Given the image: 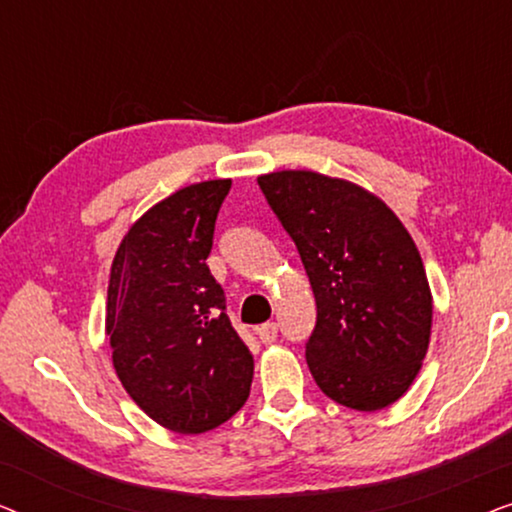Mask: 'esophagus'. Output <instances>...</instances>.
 Returning <instances> with one entry per match:
<instances>
[{"label":"esophagus","mask_w":512,"mask_h":512,"mask_svg":"<svg viewBox=\"0 0 512 512\" xmlns=\"http://www.w3.org/2000/svg\"><path fill=\"white\" fill-rule=\"evenodd\" d=\"M256 333H258V338H261V342L270 345V342L277 340V324H275V321H268V324L258 326Z\"/></svg>","instance_id":"obj_1"}]
</instances>
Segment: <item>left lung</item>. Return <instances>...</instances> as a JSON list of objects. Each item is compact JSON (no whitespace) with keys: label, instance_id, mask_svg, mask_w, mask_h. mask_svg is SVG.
<instances>
[{"label":"left lung","instance_id":"left-lung-1","mask_svg":"<svg viewBox=\"0 0 512 512\" xmlns=\"http://www.w3.org/2000/svg\"><path fill=\"white\" fill-rule=\"evenodd\" d=\"M258 186L317 300L305 342L314 382L352 410L387 408L417 377L431 338V289L410 233L349 181L284 170L258 177Z\"/></svg>","mask_w":512,"mask_h":512}]
</instances>
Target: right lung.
<instances>
[{"instance_id": "obj_1", "label": "right lung", "mask_w": 512, "mask_h": 512, "mask_svg": "<svg viewBox=\"0 0 512 512\" xmlns=\"http://www.w3.org/2000/svg\"><path fill=\"white\" fill-rule=\"evenodd\" d=\"M230 179L181 188L123 237L111 263L107 333L125 391L165 429L205 433L247 403L254 356L207 268Z\"/></svg>"}]
</instances>
